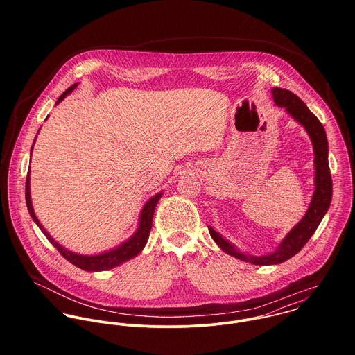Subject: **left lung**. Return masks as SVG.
Segmentation results:
<instances>
[{"instance_id": "8db88e82", "label": "left lung", "mask_w": 355, "mask_h": 355, "mask_svg": "<svg viewBox=\"0 0 355 355\" xmlns=\"http://www.w3.org/2000/svg\"><path fill=\"white\" fill-rule=\"evenodd\" d=\"M272 97L277 106L284 107L286 112L304 127L313 144L315 189L309 209L304 213L302 220L286 235V238H283L277 249L272 253L263 255L243 253L235 245L228 242L223 235H220L217 231L209 227L210 236L223 252L254 265L282 263L294 257L295 254L300 253L301 249L307 243V241L311 238V235L315 232L317 227L320 225L321 220L328 211L332 200V179L328 165V141L322 124L310 112L304 102L290 90L275 87L272 89Z\"/></svg>"}]
</instances>
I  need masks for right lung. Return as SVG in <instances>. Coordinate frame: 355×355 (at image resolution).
<instances>
[{
	"instance_id": "1",
	"label": "right lung",
	"mask_w": 355,
	"mask_h": 355,
	"mask_svg": "<svg viewBox=\"0 0 355 355\" xmlns=\"http://www.w3.org/2000/svg\"><path fill=\"white\" fill-rule=\"evenodd\" d=\"M78 83L72 85L69 89H67L61 96L60 98L55 102V105H58L60 102L62 101L68 94H71L75 89H76ZM40 132V131H38ZM37 139V137H35ZM35 139H34V144H35ZM34 144H33V148H31V153L34 149ZM162 197V191L155 194L154 197H152L148 202L144 205L142 210H141V214H139V223H138V228L137 231L127 239L124 241L123 243H120L117 248L114 249H110L107 252H103V253L94 254V255H83V254L73 253L68 249H65L62 245H60L55 239H53L51 236V234L45 230V227L41 224V221L38 220L35 211H34V207H33V202H31V193H30V171L27 173V180H26V203H27V209H28V213L31 216V218L34 220V223L40 227V230L44 232V235L48 238V241L51 242V245L60 252V254L67 259L71 263H73L75 266L83 269V270H87V272H101V270H109L112 268H116L119 265H121L123 262H127L128 259L137 257L138 254L141 253L144 250V248L146 246V242L149 239V234H150V230H152L153 224V216H154V210H155V206L159 201V198Z\"/></svg>"
}]
</instances>
